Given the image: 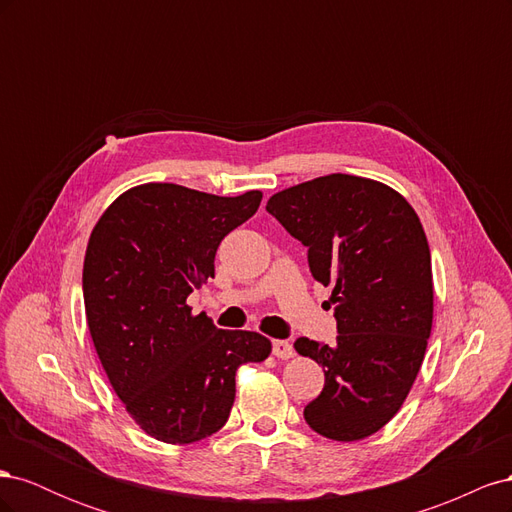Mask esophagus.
<instances>
[{
    "instance_id": "1",
    "label": "esophagus",
    "mask_w": 512,
    "mask_h": 512,
    "mask_svg": "<svg viewBox=\"0 0 512 512\" xmlns=\"http://www.w3.org/2000/svg\"><path fill=\"white\" fill-rule=\"evenodd\" d=\"M273 354L277 356V359H290V356H294V348H292V344L284 342V339H275Z\"/></svg>"
}]
</instances>
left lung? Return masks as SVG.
I'll return each instance as SVG.
<instances>
[{
	"label": "left lung",
	"instance_id": "8db88e82",
	"mask_svg": "<svg viewBox=\"0 0 512 512\" xmlns=\"http://www.w3.org/2000/svg\"><path fill=\"white\" fill-rule=\"evenodd\" d=\"M267 211L307 247L314 280L333 286L335 344L294 342L324 369L305 421L329 440H363L397 414L425 359L433 282L423 224L389 185L342 173L273 194Z\"/></svg>",
	"mask_w": 512,
	"mask_h": 512
}]
</instances>
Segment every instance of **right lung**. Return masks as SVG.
<instances>
[{
    "label": "right lung",
    "instance_id": "add662e5",
    "mask_svg": "<svg viewBox=\"0 0 512 512\" xmlns=\"http://www.w3.org/2000/svg\"><path fill=\"white\" fill-rule=\"evenodd\" d=\"M262 192L215 196L145 183L108 207L83 265L87 327L128 414L151 438L192 444L220 431L235 374L271 352L254 331H224L185 303L215 275V252L258 211Z\"/></svg>",
    "mask_w": 512,
    "mask_h": 512
}]
</instances>
